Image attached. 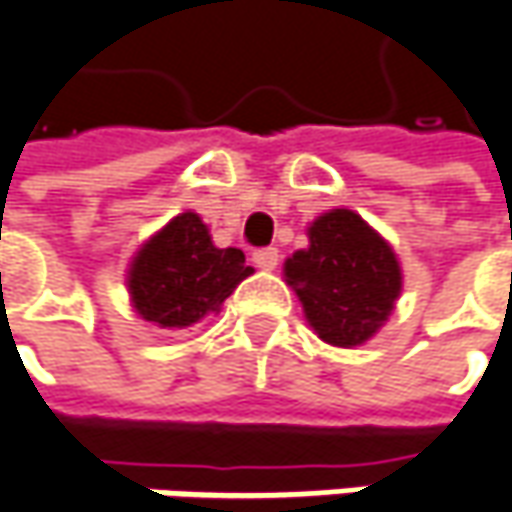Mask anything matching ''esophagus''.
<instances>
[{
	"label": "esophagus",
	"instance_id": "1",
	"mask_svg": "<svg viewBox=\"0 0 512 512\" xmlns=\"http://www.w3.org/2000/svg\"><path fill=\"white\" fill-rule=\"evenodd\" d=\"M252 260H255L257 269H263V272H272V269H278V249H257L255 255H252Z\"/></svg>",
	"mask_w": 512,
	"mask_h": 512
}]
</instances>
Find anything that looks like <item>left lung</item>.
I'll return each mask as SVG.
<instances>
[{
    "instance_id": "8db88e82",
    "label": "left lung",
    "mask_w": 512,
    "mask_h": 512,
    "mask_svg": "<svg viewBox=\"0 0 512 512\" xmlns=\"http://www.w3.org/2000/svg\"><path fill=\"white\" fill-rule=\"evenodd\" d=\"M284 272L318 339L339 347L371 339L403 286L391 246L347 208L318 217L310 249L289 257Z\"/></svg>"
}]
</instances>
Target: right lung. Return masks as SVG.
Here are the masks:
<instances>
[{
    "mask_svg": "<svg viewBox=\"0 0 512 512\" xmlns=\"http://www.w3.org/2000/svg\"><path fill=\"white\" fill-rule=\"evenodd\" d=\"M249 275L246 255L217 249L205 223L188 211L141 246L130 266V295L144 321L182 330L217 313Z\"/></svg>",
    "mask_w": 512,
    "mask_h": 512,
    "instance_id": "obj_1",
    "label": "right lung"
}]
</instances>
